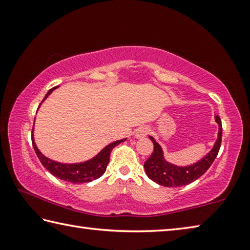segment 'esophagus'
Segmentation results:
<instances>
[{
    "label": "esophagus",
    "mask_w": 250,
    "mask_h": 250,
    "mask_svg": "<svg viewBox=\"0 0 250 250\" xmlns=\"http://www.w3.org/2000/svg\"><path fill=\"white\" fill-rule=\"evenodd\" d=\"M147 133H149V129H147L146 126H139V128L135 130L134 137L137 139H141L145 138Z\"/></svg>",
    "instance_id": "1"
}]
</instances>
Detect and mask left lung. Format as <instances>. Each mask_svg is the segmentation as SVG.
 Instances as JSON below:
<instances>
[{
	"mask_svg": "<svg viewBox=\"0 0 250 250\" xmlns=\"http://www.w3.org/2000/svg\"><path fill=\"white\" fill-rule=\"evenodd\" d=\"M215 121L218 125L217 139L215 141L211 150L205 156H203L197 162L189 164V166L180 167L173 164L164 158V152L155 139L149 135L150 140L153 142V153L145 162V170L149 179H151L159 185L167 186V188H177L184 186L193 181L197 180L208 170L211 163L216 159L217 153L221 147L222 142V121L219 117H215Z\"/></svg>",
	"mask_w": 250,
	"mask_h": 250,
	"instance_id": "left-lung-1",
	"label": "left lung"
}]
</instances>
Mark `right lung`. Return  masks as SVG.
<instances>
[{"mask_svg":"<svg viewBox=\"0 0 250 250\" xmlns=\"http://www.w3.org/2000/svg\"><path fill=\"white\" fill-rule=\"evenodd\" d=\"M56 88H58V86L52 88V89L46 94L45 98L43 99V101H42V104L44 103V100L47 98V97L52 94ZM126 138L121 139V140H117L115 142H111L110 145L105 146L98 154L94 156V158H91L87 161H83V162L62 163V162H57V161L49 159L42 153L36 146L35 140H34V129L32 131V143H33L34 150H35L36 155L39 156L41 163L43 164L46 170H48L54 176L58 177V179L70 182V183H75V184L88 183V182L97 180L98 177L103 175L105 172V168H107L110 153H111L112 149L116 146L119 145V143L124 142Z\"/></svg>","mask_w":250,"mask_h":250,"instance_id":"obj_1","label":"right lung"}]
</instances>
